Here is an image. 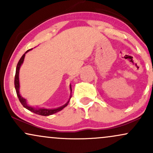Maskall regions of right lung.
I'll use <instances>...</instances> for the list:
<instances>
[{
	"instance_id": "obj_1",
	"label": "right lung",
	"mask_w": 153,
	"mask_h": 153,
	"mask_svg": "<svg viewBox=\"0 0 153 153\" xmlns=\"http://www.w3.org/2000/svg\"><path fill=\"white\" fill-rule=\"evenodd\" d=\"M31 50V49H30V50H27L25 52V53L23 54L22 57H21L20 59H19L18 64H17L16 70L15 79H14V85H15L16 91L17 96H18L19 101H20L21 103H22V104L23 105V106H24V108H27V109L30 111H32V112H34V114H36L42 115V116L52 115V114H55V113H57V112L59 111L62 110V108H64L65 107L68 106V103H69V101H68V102L66 103V104H65L64 106L59 107V108H54V109H47V108H39V109H36V108H32V107L28 106L27 103H26V99H24V98H23V97H22V96H21L20 94H19V69H20V67H21V65H22V64L23 63V62H24V57H25V54L26 53V52H29V51Z\"/></svg>"
}]
</instances>
